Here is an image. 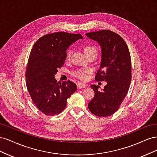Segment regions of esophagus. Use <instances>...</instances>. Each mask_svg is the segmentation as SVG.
Listing matches in <instances>:
<instances>
[{"instance_id": "obj_1", "label": "esophagus", "mask_w": 157, "mask_h": 157, "mask_svg": "<svg viewBox=\"0 0 157 157\" xmlns=\"http://www.w3.org/2000/svg\"><path fill=\"white\" fill-rule=\"evenodd\" d=\"M87 85L85 84L84 83H81V82H79L77 84V88H84V87H86Z\"/></svg>"}]
</instances>
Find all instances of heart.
<instances>
[{
	"label": "heart",
	"mask_w": 157,
	"mask_h": 157,
	"mask_svg": "<svg viewBox=\"0 0 157 157\" xmlns=\"http://www.w3.org/2000/svg\"><path fill=\"white\" fill-rule=\"evenodd\" d=\"M84 52L85 54H86L87 56L91 55V54H95L96 56L97 54V49L96 47L93 45H86V46L84 48ZM71 55V50H69L67 52V58L69 59ZM90 72L89 69H80L76 71L75 72H73V75L75 76L76 77L79 78L80 79L84 80L86 79L87 77L86 73Z\"/></svg>",
	"instance_id": "1"
}]
</instances>
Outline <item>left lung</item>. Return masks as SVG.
Wrapping results in <instances>:
<instances>
[{
  "label": "left lung",
  "mask_w": 157,
  "mask_h": 157,
  "mask_svg": "<svg viewBox=\"0 0 157 157\" xmlns=\"http://www.w3.org/2000/svg\"><path fill=\"white\" fill-rule=\"evenodd\" d=\"M86 35L97 41L101 48L100 67L95 79L107 82L102 91L96 84L91 85L95 95L88 109L98 117L111 116L119 108L129 90L132 79L129 49L124 39L110 30L88 33Z\"/></svg>",
  "instance_id": "left-lung-1"
}]
</instances>
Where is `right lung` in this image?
<instances>
[{
	"instance_id": "1",
	"label": "right lung",
	"mask_w": 157,
	"mask_h": 157,
	"mask_svg": "<svg viewBox=\"0 0 157 157\" xmlns=\"http://www.w3.org/2000/svg\"><path fill=\"white\" fill-rule=\"evenodd\" d=\"M82 39L80 34L57 32L40 37L33 46L25 71L27 88L35 105L46 115L62 112L77 90L74 82H58L54 76L64 64L68 47Z\"/></svg>"
}]
</instances>
